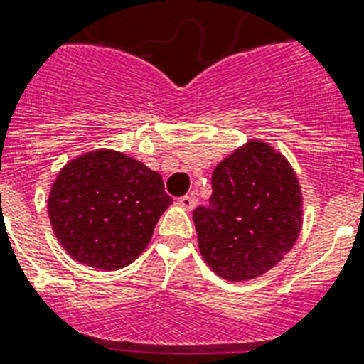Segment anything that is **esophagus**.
Masks as SVG:
<instances>
[{"label": "esophagus", "mask_w": 364, "mask_h": 364, "mask_svg": "<svg viewBox=\"0 0 364 364\" xmlns=\"http://www.w3.org/2000/svg\"><path fill=\"white\" fill-rule=\"evenodd\" d=\"M177 205L183 207V209H187V210H192L194 209V205H196V198L192 196H181V198H177Z\"/></svg>", "instance_id": "34e87169"}]
</instances>
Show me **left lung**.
I'll return each instance as SVG.
<instances>
[{
    "label": "left lung",
    "mask_w": 364,
    "mask_h": 364,
    "mask_svg": "<svg viewBox=\"0 0 364 364\" xmlns=\"http://www.w3.org/2000/svg\"><path fill=\"white\" fill-rule=\"evenodd\" d=\"M209 205L192 220L198 246L215 274L246 281L274 268L301 229V191L291 164L252 140L225 157L210 177Z\"/></svg>",
    "instance_id": "1"
}]
</instances>
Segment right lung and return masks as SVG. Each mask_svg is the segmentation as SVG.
<instances>
[{
  "mask_svg": "<svg viewBox=\"0 0 364 364\" xmlns=\"http://www.w3.org/2000/svg\"><path fill=\"white\" fill-rule=\"evenodd\" d=\"M172 198L140 161L97 149L70 161L48 201L55 237L75 261L120 270L144 252Z\"/></svg>",
  "mask_w": 364,
  "mask_h": 364,
  "instance_id": "1",
  "label": "right lung"
}]
</instances>
